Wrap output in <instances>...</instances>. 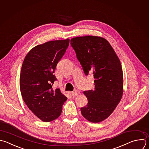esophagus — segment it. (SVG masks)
<instances>
[{
	"mask_svg": "<svg viewBox=\"0 0 149 149\" xmlns=\"http://www.w3.org/2000/svg\"><path fill=\"white\" fill-rule=\"evenodd\" d=\"M71 94L74 96H77L79 94V91L78 90H74L71 92Z\"/></svg>",
	"mask_w": 149,
	"mask_h": 149,
	"instance_id": "obj_1",
	"label": "esophagus"
}]
</instances>
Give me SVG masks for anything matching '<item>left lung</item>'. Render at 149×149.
Instances as JSON below:
<instances>
[{"label": "left lung", "instance_id": "1", "mask_svg": "<svg viewBox=\"0 0 149 149\" xmlns=\"http://www.w3.org/2000/svg\"><path fill=\"white\" fill-rule=\"evenodd\" d=\"M71 45L85 74L92 72L95 88L84 92L87 105L81 108L88 121L99 123L107 119L120 102L123 92L120 61L109 42L94 36L72 38Z\"/></svg>", "mask_w": 149, "mask_h": 149}]
</instances>
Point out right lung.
<instances>
[{
  "label": "right lung",
  "mask_w": 149,
  "mask_h": 149,
  "mask_svg": "<svg viewBox=\"0 0 149 149\" xmlns=\"http://www.w3.org/2000/svg\"><path fill=\"white\" fill-rule=\"evenodd\" d=\"M70 40L49 41L33 47L23 61L20 75L22 97L29 109L40 120L58 118L67 97L53 88L57 65L65 53Z\"/></svg>",
  "instance_id": "1"
}]
</instances>
